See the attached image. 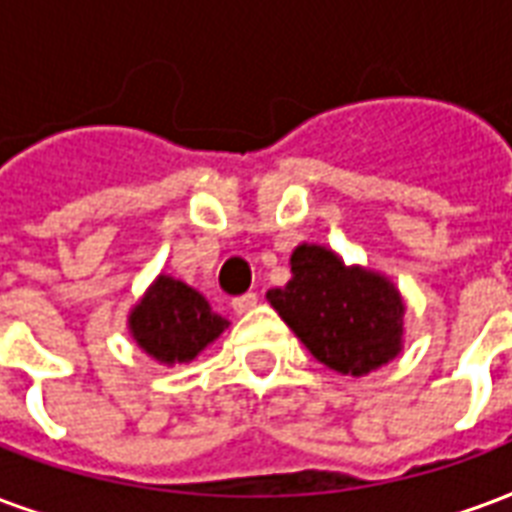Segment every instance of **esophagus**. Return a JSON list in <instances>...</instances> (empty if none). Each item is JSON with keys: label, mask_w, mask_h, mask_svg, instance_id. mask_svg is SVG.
Masks as SVG:
<instances>
[{"label": "esophagus", "mask_w": 512, "mask_h": 512, "mask_svg": "<svg viewBox=\"0 0 512 512\" xmlns=\"http://www.w3.org/2000/svg\"><path fill=\"white\" fill-rule=\"evenodd\" d=\"M255 306H257V293H244L233 298V309H236L238 314L249 312V309H255Z\"/></svg>", "instance_id": "1"}]
</instances>
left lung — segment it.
<instances>
[{"label": "left lung", "instance_id": "1", "mask_svg": "<svg viewBox=\"0 0 512 512\" xmlns=\"http://www.w3.org/2000/svg\"><path fill=\"white\" fill-rule=\"evenodd\" d=\"M290 271L293 279L268 290V301L328 369L361 377L401 350L404 304L388 279L306 244L290 257Z\"/></svg>", "mask_w": 512, "mask_h": 512}]
</instances>
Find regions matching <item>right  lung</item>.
I'll return each instance as SVG.
<instances>
[{
  "label": "right lung",
  "mask_w": 512,
  "mask_h": 512,
  "mask_svg": "<svg viewBox=\"0 0 512 512\" xmlns=\"http://www.w3.org/2000/svg\"><path fill=\"white\" fill-rule=\"evenodd\" d=\"M132 336L162 363L192 361L227 328L198 290L160 276L130 317Z\"/></svg>",
  "instance_id": "right-lung-1"
}]
</instances>
